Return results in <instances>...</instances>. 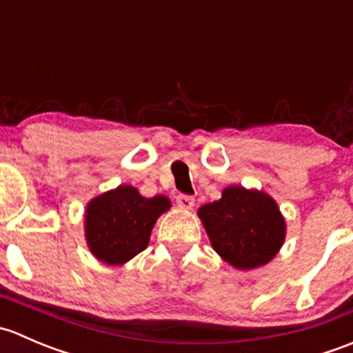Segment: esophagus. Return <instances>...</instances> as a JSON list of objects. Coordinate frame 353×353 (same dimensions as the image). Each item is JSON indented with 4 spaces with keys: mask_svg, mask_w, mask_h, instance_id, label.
<instances>
[{
    "mask_svg": "<svg viewBox=\"0 0 353 353\" xmlns=\"http://www.w3.org/2000/svg\"><path fill=\"white\" fill-rule=\"evenodd\" d=\"M176 203H177V206H179V208L191 210L194 206V198L190 196V194H177Z\"/></svg>",
    "mask_w": 353,
    "mask_h": 353,
    "instance_id": "34e87169",
    "label": "esophagus"
}]
</instances>
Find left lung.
Returning <instances> with one entry per match:
<instances>
[{"label":"left lung","mask_w":353,"mask_h":353,"mask_svg":"<svg viewBox=\"0 0 353 353\" xmlns=\"http://www.w3.org/2000/svg\"><path fill=\"white\" fill-rule=\"evenodd\" d=\"M198 215L212 248L234 268L266 265L285 239V220L279 205L263 191L229 186L219 201L203 205Z\"/></svg>","instance_id":"1"}]
</instances>
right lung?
I'll return each mask as SVG.
<instances>
[{
    "mask_svg": "<svg viewBox=\"0 0 353 353\" xmlns=\"http://www.w3.org/2000/svg\"><path fill=\"white\" fill-rule=\"evenodd\" d=\"M170 208L167 196L145 198L121 184L94 198L85 212V237L92 254L105 265H123L147 249L157 219Z\"/></svg>",
    "mask_w": 353,
    "mask_h": 353,
    "instance_id": "add662e5",
    "label": "right lung"
}]
</instances>
